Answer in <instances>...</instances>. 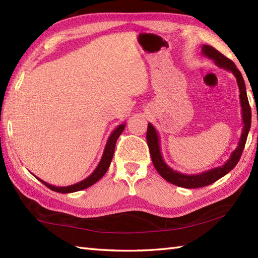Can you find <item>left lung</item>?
<instances>
[{
    "mask_svg": "<svg viewBox=\"0 0 258 258\" xmlns=\"http://www.w3.org/2000/svg\"><path fill=\"white\" fill-rule=\"evenodd\" d=\"M202 54L204 56H207L214 61L218 68H222L226 71H229L234 74L237 81V85L239 89V101H240V107H242V118H243V130L242 135L238 142V145L236 149L233 151V153L229 156L228 160L225 162L223 166H218L215 168L208 169L200 174H193L187 175L183 174L177 171H173V168L169 167L167 164L164 162L162 153H161V144H160V136H158L157 131L154 126L149 123L147 126V133H146V141L147 145H149L152 162L154 164L156 171L161 176L166 179L167 182L172 183L179 187L184 188H199L203 186L211 185L217 179L225 176L227 173H229L232 169L236 166L238 163L240 155L244 151V147L246 144V140H247V135L250 130V123H251V111L247 98V93H246V86L242 74L237 70L236 65L234 64L233 61L224 56L222 53L218 52L216 48L210 45H203L202 46Z\"/></svg>",
    "mask_w": 258,
    "mask_h": 258,
    "instance_id": "1",
    "label": "left lung"
}]
</instances>
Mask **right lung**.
<instances>
[{"label":"right lung","instance_id":"1","mask_svg":"<svg viewBox=\"0 0 258 258\" xmlns=\"http://www.w3.org/2000/svg\"><path fill=\"white\" fill-rule=\"evenodd\" d=\"M124 128H125V123L118 125L117 127L113 131L106 142V145H105V149H104L102 158H101L100 163H98V165L96 166V168L94 169V172H93L90 176H87L85 179L81 180V182L73 184V185H69V186H55V185H51V184L44 182V180H42L38 177H36L35 175L34 176L38 180H40L41 183L44 184L46 187H48L54 191H57V193H74V191H79V190L90 187V186H92L93 184H95L97 180H100L104 176V174L107 172L109 164H111L112 158H113L115 144H116V141L119 138V135L122 134Z\"/></svg>","mask_w":258,"mask_h":258}]
</instances>
